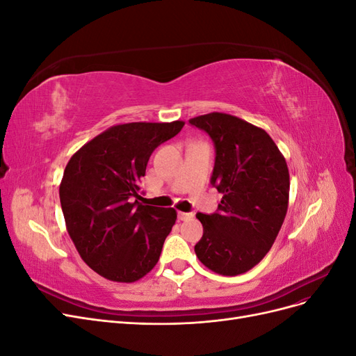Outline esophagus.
<instances>
[{
    "instance_id": "obj_1",
    "label": "esophagus",
    "mask_w": 356,
    "mask_h": 356,
    "mask_svg": "<svg viewBox=\"0 0 356 356\" xmlns=\"http://www.w3.org/2000/svg\"><path fill=\"white\" fill-rule=\"evenodd\" d=\"M178 218H179L181 221H186V220L193 218V213H191V212H178Z\"/></svg>"
}]
</instances>
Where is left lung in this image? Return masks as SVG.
I'll use <instances>...</instances> for the list:
<instances>
[{
  "label": "left lung",
  "mask_w": 356,
  "mask_h": 356,
  "mask_svg": "<svg viewBox=\"0 0 356 356\" xmlns=\"http://www.w3.org/2000/svg\"><path fill=\"white\" fill-rule=\"evenodd\" d=\"M215 147L211 184L221 193L218 209L197 213L203 236L199 260L222 276L242 275L270 251L288 209L285 157L263 129L239 117L209 113L190 118Z\"/></svg>",
  "instance_id": "left-lung-1"
}]
</instances>
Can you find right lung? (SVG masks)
I'll return each instance as SVG.
<instances>
[{"label": "right lung", "instance_id": "obj_1", "mask_svg": "<svg viewBox=\"0 0 356 356\" xmlns=\"http://www.w3.org/2000/svg\"><path fill=\"white\" fill-rule=\"evenodd\" d=\"M182 126H113L84 144L63 172L59 197L67 230L83 261L110 281L135 282L159 261L177 211L138 199L149 156Z\"/></svg>", "mask_w": 356, "mask_h": 356}]
</instances>
